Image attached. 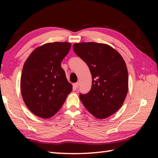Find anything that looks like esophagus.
Here are the masks:
<instances>
[{
    "label": "esophagus",
    "mask_w": 158,
    "mask_h": 158,
    "mask_svg": "<svg viewBox=\"0 0 158 158\" xmlns=\"http://www.w3.org/2000/svg\"><path fill=\"white\" fill-rule=\"evenodd\" d=\"M78 87H79V83L78 82L74 83V84H73V89L74 90L78 89Z\"/></svg>",
    "instance_id": "34e87169"
}]
</instances>
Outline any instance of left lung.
<instances>
[{
  "instance_id": "obj_1",
  "label": "left lung",
  "mask_w": 158,
  "mask_h": 158,
  "mask_svg": "<svg viewBox=\"0 0 158 158\" xmlns=\"http://www.w3.org/2000/svg\"><path fill=\"white\" fill-rule=\"evenodd\" d=\"M74 52L89 66L91 89L80 93L83 105L99 119L106 118L123 105L128 90V73L123 58L111 47L96 42L73 45Z\"/></svg>"
}]
</instances>
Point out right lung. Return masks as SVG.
Listing matches in <instances>:
<instances>
[{"label": "right lung", "mask_w": 158, "mask_h": 158, "mask_svg": "<svg viewBox=\"0 0 158 158\" xmlns=\"http://www.w3.org/2000/svg\"><path fill=\"white\" fill-rule=\"evenodd\" d=\"M71 48L68 42H53L35 49L26 60L21 78L23 100L32 113L49 118L62 107L73 85L61 62Z\"/></svg>", "instance_id": "1"}]
</instances>
